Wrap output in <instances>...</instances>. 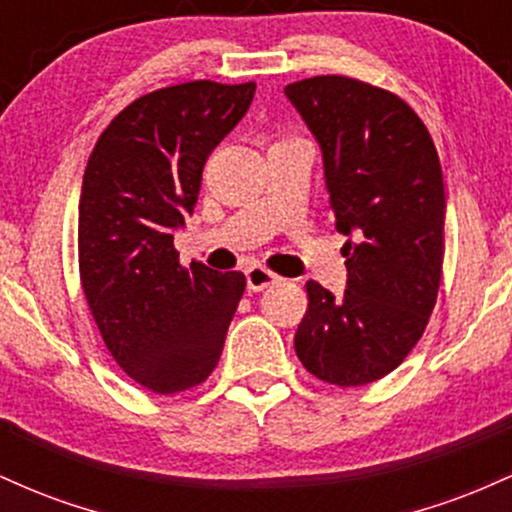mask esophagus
<instances>
[{"label": "esophagus", "mask_w": 512, "mask_h": 512, "mask_svg": "<svg viewBox=\"0 0 512 512\" xmlns=\"http://www.w3.org/2000/svg\"><path fill=\"white\" fill-rule=\"evenodd\" d=\"M245 276H248L250 291H262V289H267V286H272L279 281V274H274L272 269L262 267V264H252V267L245 269Z\"/></svg>", "instance_id": "esophagus-1"}]
</instances>
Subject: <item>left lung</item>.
<instances>
[{
  "instance_id": "left-lung-1",
  "label": "left lung",
  "mask_w": 512,
  "mask_h": 512,
  "mask_svg": "<svg viewBox=\"0 0 512 512\" xmlns=\"http://www.w3.org/2000/svg\"><path fill=\"white\" fill-rule=\"evenodd\" d=\"M320 142L334 228L344 243L346 291L308 281L296 356L339 387L392 373L424 334L445 255L438 151L397 93L342 74L284 88Z\"/></svg>"
}]
</instances>
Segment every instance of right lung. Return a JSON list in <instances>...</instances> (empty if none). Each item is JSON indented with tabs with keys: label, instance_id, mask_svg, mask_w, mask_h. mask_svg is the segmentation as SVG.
I'll list each match as a JSON object with an SVG mask.
<instances>
[{
	"label": "right lung",
	"instance_id": "obj_1",
	"mask_svg": "<svg viewBox=\"0 0 512 512\" xmlns=\"http://www.w3.org/2000/svg\"><path fill=\"white\" fill-rule=\"evenodd\" d=\"M252 96L255 81L158 88L129 103L88 156L81 289L117 366L156 395L209 378L243 298V272L182 267L173 231L195 209L204 163Z\"/></svg>",
	"mask_w": 512,
	"mask_h": 512
}]
</instances>
